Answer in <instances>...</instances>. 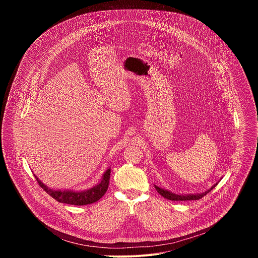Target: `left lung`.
Returning a JSON list of instances; mask_svg holds the SVG:
<instances>
[{
	"instance_id": "1",
	"label": "left lung",
	"mask_w": 258,
	"mask_h": 258,
	"mask_svg": "<svg viewBox=\"0 0 258 258\" xmlns=\"http://www.w3.org/2000/svg\"><path fill=\"white\" fill-rule=\"evenodd\" d=\"M217 185V183H215V185L210 188L208 191H206L205 193H202V194H196V195H177V194H174V193H171L167 190H164V189H161L159 187H156V191L161 195L163 196L164 198H166L167 200H172V201H186V200H199L201 199L202 197H204L207 193H209L215 186Z\"/></svg>"
}]
</instances>
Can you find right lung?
<instances>
[{"label":"right lung","instance_id":"add662e5","mask_svg":"<svg viewBox=\"0 0 258 258\" xmlns=\"http://www.w3.org/2000/svg\"><path fill=\"white\" fill-rule=\"evenodd\" d=\"M110 168L106 170L104 173L102 180L97 186L93 187L90 190L83 191V192H73V191H55L52 189H49L46 185L36 177L39 185L46 191L50 196H52L55 200H57L60 203H66L70 205H87L94 202H97L102 196L106 193L108 186H109V179H110Z\"/></svg>","mask_w":258,"mask_h":258}]
</instances>
